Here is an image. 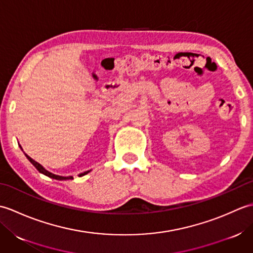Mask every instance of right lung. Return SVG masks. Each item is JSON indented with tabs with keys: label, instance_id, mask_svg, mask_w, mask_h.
<instances>
[{
	"label": "right lung",
	"instance_id": "right-lung-1",
	"mask_svg": "<svg viewBox=\"0 0 253 253\" xmlns=\"http://www.w3.org/2000/svg\"><path fill=\"white\" fill-rule=\"evenodd\" d=\"M26 157H27V159H28L30 162H31V164L35 166V168L40 171V173H42V174H44L45 176H47V177H51V178H54V179H57V180H66V179H73V176H68V177H64V176H58V175H54V174H52V173H50V171H47L43 166L42 165H40L39 163L38 162H36L35 160H32L30 157H28V155L27 154H25ZM89 173V170L88 171H84V173H83V174H80V176H84V175H85V174H88Z\"/></svg>",
	"mask_w": 253,
	"mask_h": 253
}]
</instances>
